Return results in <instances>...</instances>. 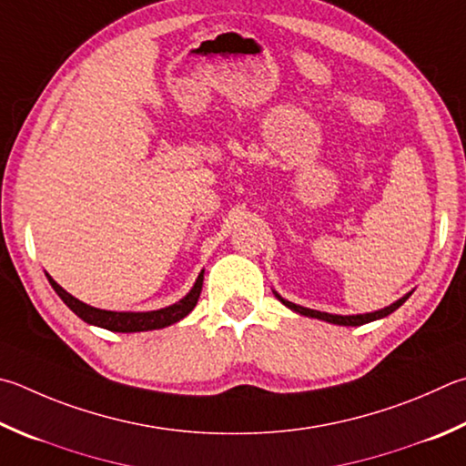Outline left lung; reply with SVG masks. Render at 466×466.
Returning <instances> with one entry per match:
<instances>
[{"instance_id":"1","label":"left lung","mask_w":466,"mask_h":466,"mask_svg":"<svg viewBox=\"0 0 466 466\" xmlns=\"http://www.w3.org/2000/svg\"><path fill=\"white\" fill-rule=\"evenodd\" d=\"M410 295H411V293L403 295L401 299H397V301L391 303V306H389V308H383V309H379V311H370V314H357V316H336V314H326V311L301 308V306H298V303H291V301L283 299L279 293H275V298H277L279 301H281L283 306H287V308L293 309V311H298V314H301V316L318 318V319H324V321H329V324H338V326H362V324H369V321H375V319H380V318H385V316H389V314H393V311H395L397 308L403 306L405 299H408Z\"/></svg>"}]
</instances>
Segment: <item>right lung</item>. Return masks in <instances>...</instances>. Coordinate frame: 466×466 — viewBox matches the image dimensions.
I'll list each match as a JSON object with an SVG mask.
<instances>
[{"label": "right lung", "instance_id": "1", "mask_svg": "<svg viewBox=\"0 0 466 466\" xmlns=\"http://www.w3.org/2000/svg\"><path fill=\"white\" fill-rule=\"evenodd\" d=\"M46 277L58 298L66 303V308H69L73 314H77L83 321H87V324L106 328L109 332H148V329L171 326L175 321L183 319L193 308H196L201 293V285H204V270H201L196 285L191 287V291L185 295L183 299L173 303V306L155 309V311H107V309L91 308L87 303L79 301L77 298H73L71 293H66L53 277L50 275Z\"/></svg>", "mask_w": 466, "mask_h": 466}]
</instances>
